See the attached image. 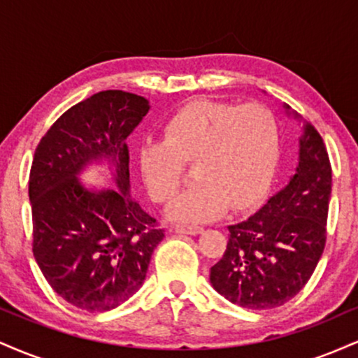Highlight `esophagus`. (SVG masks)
Returning a JSON list of instances; mask_svg holds the SVG:
<instances>
[{
	"instance_id": "1",
	"label": "esophagus",
	"mask_w": 358,
	"mask_h": 358,
	"mask_svg": "<svg viewBox=\"0 0 358 358\" xmlns=\"http://www.w3.org/2000/svg\"><path fill=\"white\" fill-rule=\"evenodd\" d=\"M175 232L178 234H188V236H196L203 231L200 225H192V224H175Z\"/></svg>"
}]
</instances>
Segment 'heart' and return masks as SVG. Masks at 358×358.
<instances>
[{
    "label": "heart",
    "mask_w": 358,
    "mask_h": 358,
    "mask_svg": "<svg viewBox=\"0 0 358 358\" xmlns=\"http://www.w3.org/2000/svg\"><path fill=\"white\" fill-rule=\"evenodd\" d=\"M279 156L276 117L259 102L236 106L196 99L180 108L163 127V143L139 151V166L151 196L173 200L193 163L196 183L176 200L170 215L207 222L231 203L244 208L264 193Z\"/></svg>",
    "instance_id": "b5f03b06"
}]
</instances>
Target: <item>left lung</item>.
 I'll return each mask as SVG.
<instances>
[{"label":"left lung","instance_id":"obj_1","mask_svg":"<svg viewBox=\"0 0 358 358\" xmlns=\"http://www.w3.org/2000/svg\"><path fill=\"white\" fill-rule=\"evenodd\" d=\"M330 196V158L322 136L306 124L289 185L257 213L227 227V248L210 268L217 293L249 310H269L296 296L327 244Z\"/></svg>","mask_w":358,"mask_h":358}]
</instances>
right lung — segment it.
<instances>
[{
	"instance_id": "1",
	"label": "right lung",
	"mask_w": 358,
	"mask_h": 358,
	"mask_svg": "<svg viewBox=\"0 0 358 358\" xmlns=\"http://www.w3.org/2000/svg\"><path fill=\"white\" fill-rule=\"evenodd\" d=\"M148 101L124 90H101L72 106L35 150L28 182L36 264L52 289L72 306L109 311L141 287L156 245L158 220L129 196L126 138L146 116ZM108 157L119 191L89 192L76 173Z\"/></svg>"
}]
</instances>
